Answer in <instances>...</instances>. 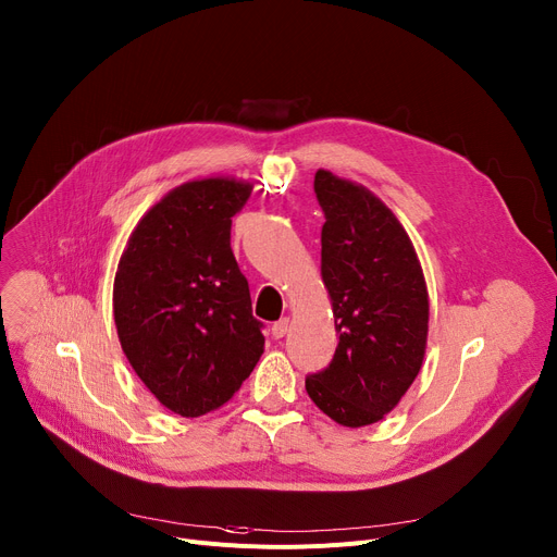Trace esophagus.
Masks as SVG:
<instances>
[{"mask_svg": "<svg viewBox=\"0 0 557 557\" xmlns=\"http://www.w3.org/2000/svg\"><path fill=\"white\" fill-rule=\"evenodd\" d=\"M288 324H290V320H288V318H282V320H277V322L271 326V333H273V337H275V339H282V337L288 333Z\"/></svg>", "mask_w": 557, "mask_h": 557, "instance_id": "esophagus-1", "label": "esophagus"}]
</instances>
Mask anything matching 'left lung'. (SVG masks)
Wrapping results in <instances>:
<instances>
[{
  "label": "left lung",
  "instance_id": "left-lung-1",
  "mask_svg": "<svg viewBox=\"0 0 557 557\" xmlns=\"http://www.w3.org/2000/svg\"><path fill=\"white\" fill-rule=\"evenodd\" d=\"M313 186L326 218L322 280L339 342L331 364L307 377V393L337 424L369 426L422 369L426 282L413 242L380 197L324 169Z\"/></svg>",
  "mask_w": 557,
  "mask_h": 557
}]
</instances>
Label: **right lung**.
Wrapping results in <instances>:
<instances>
[{
  "mask_svg": "<svg viewBox=\"0 0 557 557\" xmlns=\"http://www.w3.org/2000/svg\"><path fill=\"white\" fill-rule=\"evenodd\" d=\"M250 190L233 177L173 188L139 220L117 264L113 313L124 356L182 418L220 409L264 352L231 250V218Z\"/></svg>",
  "mask_w": 557,
  "mask_h": 557,
  "instance_id": "1",
  "label": "right lung"
}]
</instances>
